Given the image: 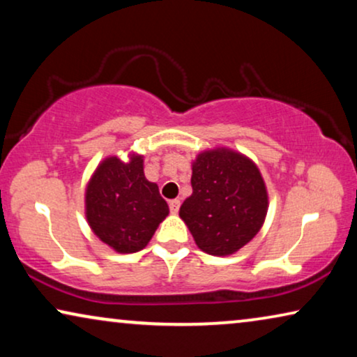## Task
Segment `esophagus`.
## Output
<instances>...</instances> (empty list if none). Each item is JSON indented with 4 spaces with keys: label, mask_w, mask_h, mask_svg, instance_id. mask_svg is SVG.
<instances>
[{
    "label": "esophagus",
    "mask_w": 357,
    "mask_h": 357,
    "mask_svg": "<svg viewBox=\"0 0 357 357\" xmlns=\"http://www.w3.org/2000/svg\"><path fill=\"white\" fill-rule=\"evenodd\" d=\"M169 208H170V213L177 214L178 209H180V199H170Z\"/></svg>",
    "instance_id": "34e87169"
}]
</instances>
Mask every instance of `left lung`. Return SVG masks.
Returning a JSON list of instances; mask_svg holds the SVG:
<instances>
[{"label": "left lung", "instance_id": "obj_1", "mask_svg": "<svg viewBox=\"0 0 357 357\" xmlns=\"http://www.w3.org/2000/svg\"><path fill=\"white\" fill-rule=\"evenodd\" d=\"M193 193L180 206L199 250L229 257L260 232L268 213V192L260 169L229 148L202 151L192 162Z\"/></svg>", "mask_w": 357, "mask_h": 357}]
</instances>
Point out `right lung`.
I'll return each instance as SVG.
<instances>
[{
    "label": "right lung",
    "mask_w": 357,
    "mask_h": 357,
    "mask_svg": "<svg viewBox=\"0 0 357 357\" xmlns=\"http://www.w3.org/2000/svg\"><path fill=\"white\" fill-rule=\"evenodd\" d=\"M84 206L92 232L119 253L143 250L169 216L158 183L144 177V159L136 153L126 162L109 155L97 165L87 182Z\"/></svg>",
    "instance_id": "obj_1"
}]
</instances>
